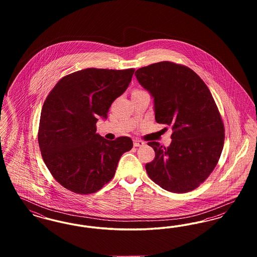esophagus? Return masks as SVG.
I'll list each match as a JSON object with an SVG mask.
<instances>
[{"mask_svg": "<svg viewBox=\"0 0 257 257\" xmlns=\"http://www.w3.org/2000/svg\"><path fill=\"white\" fill-rule=\"evenodd\" d=\"M146 144L143 142V141H140V140H134V147H144Z\"/></svg>", "mask_w": 257, "mask_h": 257, "instance_id": "esophagus-1", "label": "esophagus"}]
</instances>
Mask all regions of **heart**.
Segmentation results:
<instances>
[{
    "label": "heart",
    "mask_w": 257,
    "mask_h": 257,
    "mask_svg": "<svg viewBox=\"0 0 257 257\" xmlns=\"http://www.w3.org/2000/svg\"><path fill=\"white\" fill-rule=\"evenodd\" d=\"M137 91H139V90H137Z\"/></svg>",
    "instance_id": "obj_1"
}]
</instances>
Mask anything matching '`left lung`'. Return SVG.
Returning <instances> with one entry per match:
<instances>
[{"label": "left lung", "instance_id": "1", "mask_svg": "<svg viewBox=\"0 0 257 257\" xmlns=\"http://www.w3.org/2000/svg\"><path fill=\"white\" fill-rule=\"evenodd\" d=\"M135 75L153 98L156 121L172 127L170 147L147 144L155 151L146 165L148 176L171 193L195 190L215 169L223 147L224 127L214 98L196 72L171 61Z\"/></svg>", "mask_w": 257, "mask_h": 257}]
</instances>
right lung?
<instances>
[{"label": "right lung", "mask_w": 257, "mask_h": 257, "mask_svg": "<svg viewBox=\"0 0 257 257\" xmlns=\"http://www.w3.org/2000/svg\"><path fill=\"white\" fill-rule=\"evenodd\" d=\"M134 69L86 68L63 77L46 98L40 114L38 144L53 177L76 194H93L110 182L128 137L109 141L96 133L111 103L129 86Z\"/></svg>", "instance_id": "right-lung-1"}]
</instances>
